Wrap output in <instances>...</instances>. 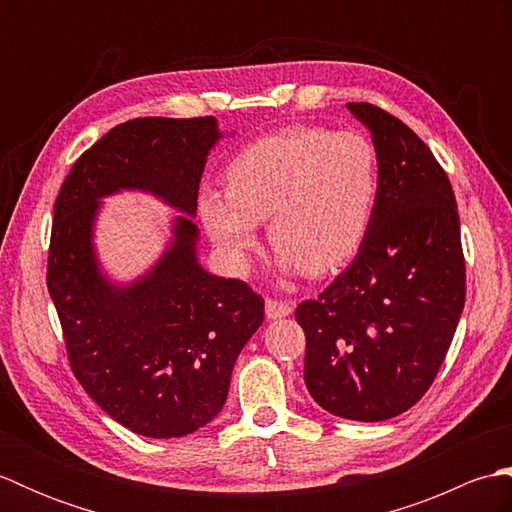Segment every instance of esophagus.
I'll return each mask as SVG.
<instances>
[{"instance_id": "esophagus-1", "label": "esophagus", "mask_w": 512, "mask_h": 512, "mask_svg": "<svg viewBox=\"0 0 512 512\" xmlns=\"http://www.w3.org/2000/svg\"><path fill=\"white\" fill-rule=\"evenodd\" d=\"M290 312H292V303L290 301H279V299H268L266 301V317L268 319L288 317Z\"/></svg>"}]
</instances>
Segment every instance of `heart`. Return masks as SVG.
<instances>
[{
	"label": "heart",
	"mask_w": 512,
	"mask_h": 512,
	"mask_svg": "<svg viewBox=\"0 0 512 512\" xmlns=\"http://www.w3.org/2000/svg\"><path fill=\"white\" fill-rule=\"evenodd\" d=\"M378 189V154L367 136L292 125L235 154L226 193L202 191L200 217L237 266L257 244V224L268 220L281 266L321 277L361 250Z\"/></svg>",
	"instance_id": "obj_1"
}]
</instances>
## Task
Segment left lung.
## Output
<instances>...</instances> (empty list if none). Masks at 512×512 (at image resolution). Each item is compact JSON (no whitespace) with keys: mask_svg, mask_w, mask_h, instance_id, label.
I'll list each match as a JSON object with an SVG mask.
<instances>
[{"mask_svg":"<svg viewBox=\"0 0 512 512\" xmlns=\"http://www.w3.org/2000/svg\"><path fill=\"white\" fill-rule=\"evenodd\" d=\"M372 134L380 189L354 262L297 306L303 378L339 418L380 422L427 394L449 352L466 297L460 217L431 149L372 103H347Z\"/></svg>","mask_w":512,"mask_h":512,"instance_id":"8db88e82","label":"left lung"}]
</instances>
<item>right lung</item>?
<instances>
[{
    "label": "right lung",
    "mask_w": 512,
    "mask_h": 512,
    "mask_svg": "<svg viewBox=\"0 0 512 512\" xmlns=\"http://www.w3.org/2000/svg\"><path fill=\"white\" fill-rule=\"evenodd\" d=\"M220 138L213 116L121 123L74 162L54 202L46 281L70 367L96 405L145 438L189 436L222 411L264 299L246 281L206 273L187 216L174 221V242L145 278L112 285L95 262V211L105 194L138 188L195 215Z\"/></svg>",
    "instance_id": "right-lung-1"
}]
</instances>
